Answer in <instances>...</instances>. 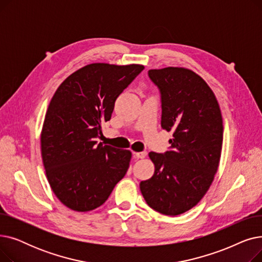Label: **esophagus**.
<instances>
[{"label":"esophagus","mask_w":262,"mask_h":262,"mask_svg":"<svg viewBox=\"0 0 262 262\" xmlns=\"http://www.w3.org/2000/svg\"><path fill=\"white\" fill-rule=\"evenodd\" d=\"M134 154H135V156H136L137 158H140V159L145 158L146 155H147L146 152H137V153H134Z\"/></svg>","instance_id":"esophagus-1"}]
</instances>
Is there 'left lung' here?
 I'll list each match as a JSON object with an SVG mask.
<instances>
[{
	"instance_id": "obj_1",
	"label": "left lung",
	"mask_w": 262,
	"mask_h": 262,
	"mask_svg": "<svg viewBox=\"0 0 262 262\" xmlns=\"http://www.w3.org/2000/svg\"><path fill=\"white\" fill-rule=\"evenodd\" d=\"M148 76L161 94V127L173 133L170 150L150 152L154 175L140 183L154 210L182 214L203 199L217 171L223 143V120L210 87L186 68L153 69Z\"/></svg>"
}]
</instances>
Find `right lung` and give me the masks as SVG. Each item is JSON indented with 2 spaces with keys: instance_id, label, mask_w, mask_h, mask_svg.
Wrapping results in <instances>:
<instances>
[{
  "instance_id": "obj_1",
  "label": "right lung",
  "mask_w": 262,
  "mask_h": 262,
  "mask_svg": "<svg viewBox=\"0 0 262 262\" xmlns=\"http://www.w3.org/2000/svg\"><path fill=\"white\" fill-rule=\"evenodd\" d=\"M143 69L90 63L54 93L41 132V156L54 194L68 208L85 212L100 207L126 174L130 150L98 139L118 96Z\"/></svg>"
}]
</instances>
